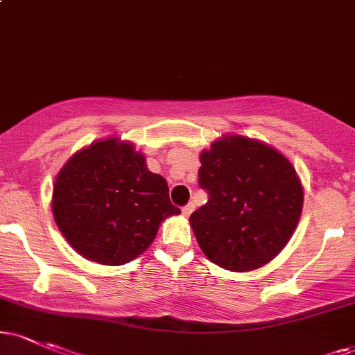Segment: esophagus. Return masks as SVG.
I'll use <instances>...</instances> for the list:
<instances>
[{"label":"esophagus","mask_w":355,"mask_h":355,"mask_svg":"<svg viewBox=\"0 0 355 355\" xmlns=\"http://www.w3.org/2000/svg\"><path fill=\"white\" fill-rule=\"evenodd\" d=\"M193 203H187L185 207H182V214H183V217H189V215L191 214V211H193Z\"/></svg>","instance_id":"obj_1"}]
</instances>
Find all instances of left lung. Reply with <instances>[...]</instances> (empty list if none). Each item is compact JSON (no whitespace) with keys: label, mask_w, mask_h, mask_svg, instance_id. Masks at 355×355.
<instances>
[{"label":"left lung","mask_w":355,"mask_h":355,"mask_svg":"<svg viewBox=\"0 0 355 355\" xmlns=\"http://www.w3.org/2000/svg\"><path fill=\"white\" fill-rule=\"evenodd\" d=\"M198 185L209 202L190 215L202 252L217 266L248 272L287 245L302 214L295 168L262 141L227 135L200 153Z\"/></svg>","instance_id":"8db88e82"}]
</instances>
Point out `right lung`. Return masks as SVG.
<instances>
[{"mask_svg":"<svg viewBox=\"0 0 355 355\" xmlns=\"http://www.w3.org/2000/svg\"><path fill=\"white\" fill-rule=\"evenodd\" d=\"M53 217L68 243L85 259L123 266L144 254L160 223L180 209L172 205L162 175L118 138L80 150L56 175Z\"/></svg>","mask_w":355,"mask_h":355,"instance_id":"obj_1","label":"right lung"}]
</instances>
